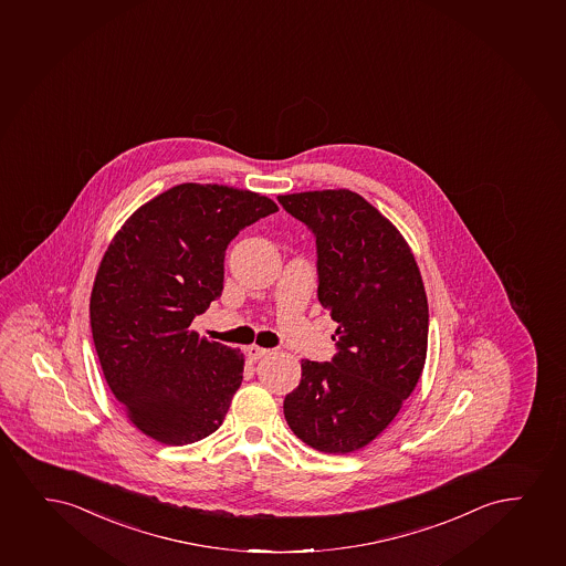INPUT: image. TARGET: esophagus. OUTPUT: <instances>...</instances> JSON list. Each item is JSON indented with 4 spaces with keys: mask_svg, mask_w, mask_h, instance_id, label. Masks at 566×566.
I'll use <instances>...</instances> for the list:
<instances>
[{
    "mask_svg": "<svg viewBox=\"0 0 566 566\" xmlns=\"http://www.w3.org/2000/svg\"><path fill=\"white\" fill-rule=\"evenodd\" d=\"M268 348H260V346H256V344H252V346H249L247 348V356L249 358L254 359V361H258V359L264 358V356H268Z\"/></svg>",
    "mask_w": 566,
    "mask_h": 566,
    "instance_id": "34e87169",
    "label": "esophagus"
}]
</instances>
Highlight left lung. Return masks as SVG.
<instances>
[{
	"mask_svg": "<svg viewBox=\"0 0 566 566\" xmlns=\"http://www.w3.org/2000/svg\"><path fill=\"white\" fill-rule=\"evenodd\" d=\"M277 201L314 233L317 298L337 322V354L302 359L285 419L310 448L350 453L387 429L421 377L429 343L421 273L400 231L358 193L327 189Z\"/></svg>",
	"mask_w": 566,
	"mask_h": 566,
	"instance_id": "8db88e82",
	"label": "left lung"
}]
</instances>
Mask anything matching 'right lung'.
I'll return each mask as SVG.
<instances>
[{
	"instance_id": "add662e5",
	"label": "right lung",
	"mask_w": 566,
	"mask_h": 566,
	"mask_svg": "<svg viewBox=\"0 0 566 566\" xmlns=\"http://www.w3.org/2000/svg\"><path fill=\"white\" fill-rule=\"evenodd\" d=\"M264 195L181 184L129 216L95 275L90 322L108 388L147 437L193 444L222 424L243 354L189 331L222 296L241 229L277 212Z\"/></svg>"
}]
</instances>
